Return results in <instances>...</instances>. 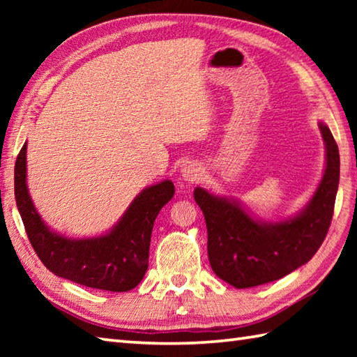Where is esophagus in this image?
<instances>
[{
  "label": "esophagus",
  "mask_w": 357,
  "mask_h": 357,
  "mask_svg": "<svg viewBox=\"0 0 357 357\" xmlns=\"http://www.w3.org/2000/svg\"><path fill=\"white\" fill-rule=\"evenodd\" d=\"M181 176L185 181V183H196L202 176V169L199 164L196 162H187L181 169Z\"/></svg>",
  "instance_id": "34e87169"
}]
</instances>
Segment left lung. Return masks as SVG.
Segmentation results:
<instances>
[{"label":"left lung","mask_w":357,"mask_h":357,"mask_svg":"<svg viewBox=\"0 0 357 357\" xmlns=\"http://www.w3.org/2000/svg\"><path fill=\"white\" fill-rule=\"evenodd\" d=\"M325 170L313 198L298 215L280 222L255 219L239 202L195 188L207 224L211 270L234 288L273 282L307 264L327 236L339 185V149L330 128L319 123Z\"/></svg>","instance_id":"8db88e82"}]
</instances>
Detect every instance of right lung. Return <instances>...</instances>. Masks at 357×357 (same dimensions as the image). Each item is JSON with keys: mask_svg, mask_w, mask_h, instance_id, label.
Returning a JSON list of instances; mask_svg holds the SVG:
<instances>
[{"mask_svg": "<svg viewBox=\"0 0 357 357\" xmlns=\"http://www.w3.org/2000/svg\"><path fill=\"white\" fill-rule=\"evenodd\" d=\"M27 142L15 164V199L27 238L41 262L56 276L107 291H128L149 267L153 222L174 195L172 181L150 185L136 196L113 229L95 238L70 239L52 231L27 190Z\"/></svg>", "mask_w": 357, "mask_h": 357, "instance_id": "right-lung-1", "label": "right lung"}]
</instances>
